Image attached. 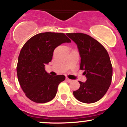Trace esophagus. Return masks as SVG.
<instances>
[{
	"label": "esophagus",
	"instance_id": "1",
	"mask_svg": "<svg viewBox=\"0 0 127 127\" xmlns=\"http://www.w3.org/2000/svg\"><path fill=\"white\" fill-rule=\"evenodd\" d=\"M66 81L67 82H72V80H71V79H68V78H66Z\"/></svg>",
	"mask_w": 127,
	"mask_h": 127
}]
</instances>
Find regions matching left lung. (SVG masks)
<instances>
[{"label": "left lung", "instance_id": "obj_1", "mask_svg": "<svg viewBox=\"0 0 127 127\" xmlns=\"http://www.w3.org/2000/svg\"><path fill=\"white\" fill-rule=\"evenodd\" d=\"M67 35L76 43L81 60L80 67L87 80L79 81L80 87L73 92L77 100L93 103L104 96L111 84L112 67L107 50L99 42L87 34L68 33Z\"/></svg>", "mask_w": 127, "mask_h": 127}]
</instances>
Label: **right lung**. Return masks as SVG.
<instances>
[{
	"instance_id": "right-lung-1",
	"label": "right lung",
	"mask_w": 127,
	"mask_h": 127,
	"mask_svg": "<svg viewBox=\"0 0 127 127\" xmlns=\"http://www.w3.org/2000/svg\"><path fill=\"white\" fill-rule=\"evenodd\" d=\"M71 40L63 33L43 32L28 40L21 48L18 60V79L26 96L32 101L45 103L56 96L64 75H51L45 69L52 60L53 51Z\"/></svg>"
}]
</instances>
